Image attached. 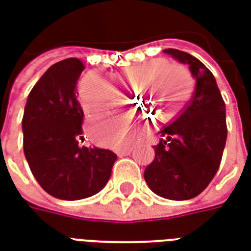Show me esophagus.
<instances>
[{
    "mask_svg": "<svg viewBox=\"0 0 251 251\" xmlns=\"http://www.w3.org/2000/svg\"><path fill=\"white\" fill-rule=\"evenodd\" d=\"M133 152V148H125V149H118L117 153H118V156H126V154H130Z\"/></svg>",
    "mask_w": 251,
    "mask_h": 251,
    "instance_id": "34e87169",
    "label": "esophagus"
}]
</instances>
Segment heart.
<instances>
[{
	"label": "heart",
	"instance_id": "b5f03b06",
	"mask_svg": "<svg viewBox=\"0 0 251 251\" xmlns=\"http://www.w3.org/2000/svg\"><path fill=\"white\" fill-rule=\"evenodd\" d=\"M124 77L131 84L138 83L137 90H141L140 97L144 103H147L157 120L164 122L179 114L194 90V79L185 67L165 64V62H145L127 67ZM77 94L80 106L87 114L109 109L117 98L114 88L97 74H87L82 77ZM87 129L99 144L114 141V127L109 114L91 117Z\"/></svg>",
	"mask_w": 251,
	"mask_h": 251
}]
</instances>
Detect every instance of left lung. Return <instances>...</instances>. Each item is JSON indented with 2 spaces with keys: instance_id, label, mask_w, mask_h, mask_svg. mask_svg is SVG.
<instances>
[{
  "instance_id": "8db88e82",
  "label": "left lung",
  "mask_w": 251,
  "mask_h": 251,
  "mask_svg": "<svg viewBox=\"0 0 251 251\" xmlns=\"http://www.w3.org/2000/svg\"><path fill=\"white\" fill-rule=\"evenodd\" d=\"M164 52L188 64L196 88L179 117L160 130L163 138L144 177L158 196L188 200L207 188L221 165L227 138L226 106L215 77L203 63L179 50Z\"/></svg>"
}]
</instances>
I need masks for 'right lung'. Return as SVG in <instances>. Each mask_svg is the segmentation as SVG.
Wrapping results in <instances>:
<instances>
[{
  "instance_id": "obj_1",
  "label": "right lung",
  "mask_w": 251,
  "mask_h": 251,
  "mask_svg": "<svg viewBox=\"0 0 251 251\" xmlns=\"http://www.w3.org/2000/svg\"><path fill=\"white\" fill-rule=\"evenodd\" d=\"M83 70L76 57L50 67L30 90L23 117L24 153L30 171L41 188L62 200L99 192L117 160L109 149L79 147L83 110L76 82Z\"/></svg>"
}]
</instances>
